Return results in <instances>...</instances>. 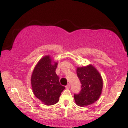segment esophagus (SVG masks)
<instances>
[{
	"label": "esophagus",
	"mask_w": 128,
	"mask_h": 128,
	"mask_svg": "<svg viewBox=\"0 0 128 128\" xmlns=\"http://www.w3.org/2000/svg\"><path fill=\"white\" fill-rule=\"evenodd\" d=\"M70 85L68 84L66 86V88H70Z\"/></svg>",
	"instance_id": "obj_1"
}]
</instances>
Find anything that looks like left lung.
<instances>
[{
  "instance_id": "1",
  "label": "left lung",
  "mask_w": 128,
  "mask_h": 128,
  "mask_svg": "<svg viewBox=\"0 0 128 128\" xmlns=\"http://www.w3.org/2000/svg\"><path fill=\"white\" fill-rule=\"evenodd\" d=\"M76 72L82 84V89L79 94L74 96L75 102L79 106H87L100 98L103 87L102 78L92 64L77 67Z\"/></svg>"
}]
</instances>
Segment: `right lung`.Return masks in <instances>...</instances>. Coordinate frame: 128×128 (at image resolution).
<instances>
[{
    "label": "right lung",
    "mask_w": 128,
    "mask_h": 128,
    "mask_svg": "<svg viewBox=\"0 0 128 128\" xmlns=\"http://www.w3.org/2000/svg\"><path fill=\"white\" fill-rule=\"evenodd\" d=\"M58 62L54 61L49 55L38 61L31 76V86L34 95L46 106L56 104L65 88L59 82L56 72Z\"/></svg>",
    "instance_id": "obj_1"
}]
</instances>
